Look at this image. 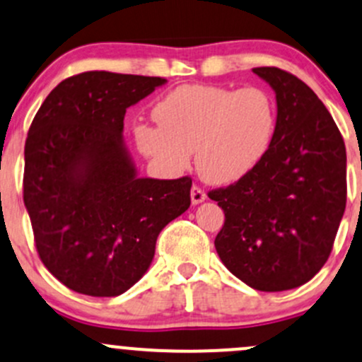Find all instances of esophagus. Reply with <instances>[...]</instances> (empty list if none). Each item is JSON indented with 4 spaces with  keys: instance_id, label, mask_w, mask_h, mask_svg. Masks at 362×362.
<instances>
[{
    "instance_id": "1",
    "label": "esophagus",
    "mask_w": 362,
    "mask_h": 362,
    "mask_svg": "<svg viewBox=\"0 0 362 362\" xmlns=\"http://www.w3.org/2000/svg\"><path fill=\"white\" fill-rule=\"evenodd\" d=\"M206 200V194L203 192L202 188H198V186H193L192 188V203L193 205H200L202 202Z\"/></svg>"
}]
</instances>
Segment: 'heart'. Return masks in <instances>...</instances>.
<instances>
[{"label": "heart", "mask_w": 362, "mask_h": 362, "mask_svg": "<svg viewBox=\"0 0 362 362\" xmlns=\"http://www.w3.org/2000/svg\"><path fill=\"white\" fill-rule=\"evenodd\" d=\"M157 124L138 123V150L169 174L192 164L212 185H233L265 159L277 127V104L269 90L218 85H182L153 107Z\"/></svg>", "instance_id": "b5f03b06"}]
</instances>
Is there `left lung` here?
<instances>
[{
	"label": "left lung",
	"instance_id": "left-lung-1",
	"mask_svg": "<svg viewBox=\"0 0 362 362\" xmlns=\"http://www.w3.org/2000/svg\"><path fill=\"white\" fill-rule=\"evenodd\" d=\"M253 73L274 88L277 127L253 173L209 193L226 214L215 250L246 286L289 291L330 257L347 200V156L334 117L303 80L274 66Z\"/></svg>",
	"mask_w": 362,
	"mask_h": 362
}]
</instances>
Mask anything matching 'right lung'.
<instances>
[{"mask_svg": "<svg viewBox=\"0 0 362 362\" xmlns=\"http://www.w3.org/2000/svg\"><path fill=\"white\" fill-rule=\"evenodd\" d=\"M168 80L85 71L51 90L25 141L23 203L46 269L93 298L145 275L160 230L189 209L192 180L140 177L124 115Z\"/></svg>", "mask_w": 362, "mask_h": 362, "instance_id": "add662e5", "label": "right lung"}]
</instances>
